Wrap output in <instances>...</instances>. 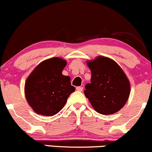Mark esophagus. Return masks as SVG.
Returning <instances> with one entry per match:
<instances>
[{
	"mask_svg": "<svg viewBox=\"0 0 152 152\" xmlns=\"http://www.w3.org/2000/svg\"><path fill=\"white\" fill-rule=\"evenodd\" d=\"M83 89V88L81 87V86H77V87H76V90L78 91H82Z\"/></svg>",
	"mask_w": 152,
	"mask_h": 152,
	"instance_id": "1",
	"label": "esophagus"
}]
</instances>
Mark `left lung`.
<instances>
[{
  "label": "left lung",
  "instance_id": "left-lung-1",
  "mask_svg": "<svg viewBox=\"0 0 152 152\" xmlns=\"http://www.w3.org/2000/svg\"><path fill=\"white\" fill-rule=\"evenodd\" d=\"M87 65L91 78L84 94L94 109L102 115L121 110L130 94V83L122 69L115 61L104 56L88 61Z\"/></svg>",
  "mask_w": 152,
  "mask_h": 152
}]
</instances>
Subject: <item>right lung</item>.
Wrapping results in <instances>:
<instances>
[{"label": "right lung", "instance_id": "obj_1", "mask_svg": "<svg viewBox=\"0 0 152 152\" xmlns=\"http://www.w3.org/2000/svg\"><path fill=\"white\" fill-rule=\"evenodd\" d=\"M66 61L58 57L43 61L26 79L25 96L28 104L37 114L56 115L64 107L75 88L69 76L62 75Z\"/></svg>", "mask_w": 152, "mask_h": 152}]
</instances>
